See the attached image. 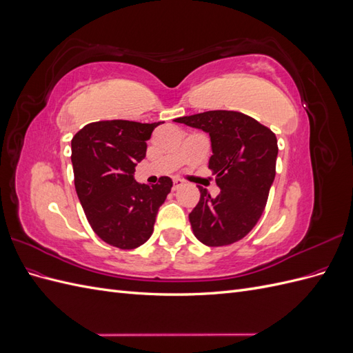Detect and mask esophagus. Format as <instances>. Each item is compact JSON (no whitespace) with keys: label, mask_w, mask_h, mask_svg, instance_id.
Returning <instances> with one entry per match:
<instances>
[{"label":"esophagus","mask_w":353,"mask_h":353,"mask_svg":"<svg viewBox=\"0 0 353 353\" xmlns=\"http://www.w3.org/2000/svg\"><path fill=\"white\" fill-rule=\"evenodd\" d=\"M183 184H184V181L183 179H174V187H172V190H178L179 187H183Z\"/></svg>","instance_id":"1"}]
</instances>
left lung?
<instances>
[{
  "label": "left lung",
  "instance_id": "8db88e82",
  "mask_svg": "<svg viewBox=\"0 0 353 353\" xmlns=\"http://www.w3.org/2000/svg\"><path fill=\"white\" fill-rule=\"evenodd\" d=\"M210 137L209 169L221 193L210 197L199 187L200 200L188 215L194 236L210 248L248 236L262 216L275 178L276 137L253 117L232 110H210L175 119Z\"/></svg>",
  "mask_w": 353,
  "mask_h": 353
}]
</instances>
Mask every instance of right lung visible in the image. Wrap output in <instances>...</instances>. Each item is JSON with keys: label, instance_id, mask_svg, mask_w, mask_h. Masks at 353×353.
I'll return each instance as SVG.
<instances>
[{"label": "right lung", "instance_id": "1", "mask_svg": "<svg viewBox=\"0 0 353 353\" xmlns=\"http://www.w3.org/2000/svg\"><path fill=\"white\" fill-rule=\"evenodd\" d=\"M157 123L100 121L72 138L74 188L91 228L110 245L131 250L153 234L159 208L172 188L169 176L154 185L134 179Z\"/></svg>", "mask_w": 353, "mask_h": 353}]
</instances>
